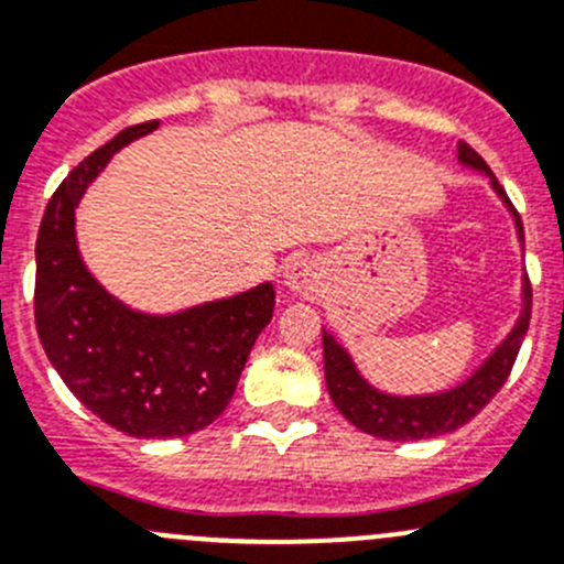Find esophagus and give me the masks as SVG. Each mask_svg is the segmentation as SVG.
I'll use <instances>...</instances> for the list:
<instances>
[{
    "instance_id": "1",
    "label": "esophagus",
    "mask_w": 564,
    "mask_h": 564,
    "mask_svg": "<svg viewBox=\"0 0 564 564\" xmlns=\"http://www.w3.org/2000/svg\"><path fill=\"white\" fill-rule=\"evenodd\" d=\"M283 283H286L289 292L308 297V294H314L319 289V272L308 258H297V261L289 264L286 275H283Z\"/></svg>"
}]
</instances>
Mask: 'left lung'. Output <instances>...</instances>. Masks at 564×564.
I'll use <instances>...</instances> for the list:
<instances>
[{"instance_id": "1", "label": "left lung", "mask_w": 564, "mask_h": 564, "mask_svg": "<svg viewBox=\"0 0 564 564\" xmlns=\"http://www.w3.org/2000/svg\"><path fill=\"white\" fill-rule=\"evenodd\" d=\"M459 163L470 166V170L484 172L489 177V186L496 188L498 197L503 199L514 217V228H518V239L523 245V223H520L518 210L509 203L507 192L501 183L496 181L492 170L487 166L481 155L473 150L470 144L462 141L459 144ZM531 319V283L529 275L523 278V312H520L518 323L509 330L507 339L496 347V354L489 356L465 383L448 389L440 394H387L378 392L372 383L356 370L354 359L347 356L345 347L323 328V354H325V381H328L330 401L336 403L341 414H345L356 429L367 431L372 436L392 442H409V440H429V436L451 434V431L462 429L470 423L492 398L498 389L507 383L509 372H512L518 350L525 339Z\"/></svg>"}]
</instances>
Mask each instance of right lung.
Instances as JSON below:
<instances>
[{"label":"right lung","mask_w":564,"mask_h":564,"mask_svg":"<svg viewBox=\"0 0 564 564\" xmlns=\"http://www.w3.org/2000/svg\"><path fill=\"white\" fill-rule=\"evenodd\" d=\"M133 124L77 163L52 194L35 241V328L77 401L139 440L186 436L230 403L275 289H256L177 314L133 312L105 292L77 250L75 208L110 155L152 133Z\"/></svg>","instance_id":"1"}]
</instances>
